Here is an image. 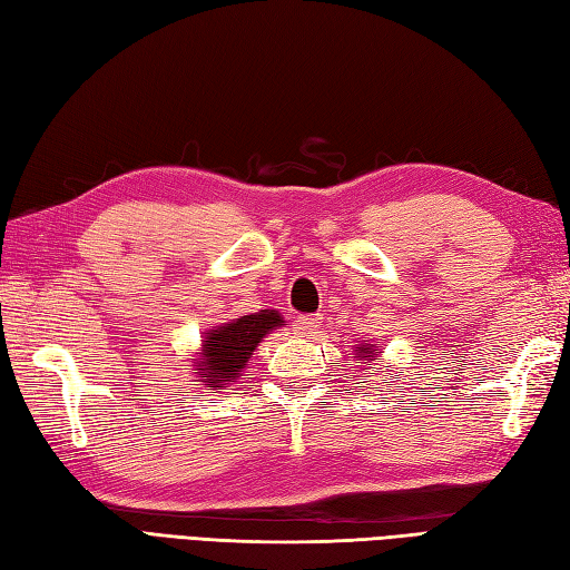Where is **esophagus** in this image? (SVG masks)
I'll return each instance as SVG.
<instances>
[{
    "label": "esophagus",
    "mask_w": 570,
    "mask_h": 570,
    "mask_svg": "<svg viewBox=\"0 0 570 570\" xmlns=\"http://www.w3.org/2000/svg\"><path fill=\"white\" fill-rule=\"evenodd\" d=\"M320 326H322V317H317V314H302V317H297V320L293 322L295 334H299V336L317 334Z\"/></svg>",
    "instance_id": "esophagus-1"
}]
</instances>
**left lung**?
<instances>
[{"mask_svg":"<svg viewBox=\"0 0 570 570\" xmlns=\"http://www.w3.org/2000/svg\"><path fill=\"white\" fill-rule=\"evenodd\" d=\"M376 351L375 354L372 353L371 346H356V356H353V358H358V361H373L375 356H377V348H373ZM371 365V363H368Z\"/></svg>","mask_w":570,"mask_h":570,"instance_id":"1","label":"left lung"}]
</instances>
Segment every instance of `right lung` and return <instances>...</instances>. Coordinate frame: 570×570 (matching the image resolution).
Listing matches in <instances>:
<instances>
[{
	"instance_id": "obj_1",
	"label": "right lung",
	"mask_w": 570,
	"mask_h": 570,
	"mask_svg": "<svg viewBox=\"0 0 570 570\" xmlns=\"http://www.w3.org/2000/svg\"><path fill=\"white\" fill-rule=\"evenodd\" d=\"M281 324V314L273 309H261L236 322L212 328L205 336V348H202L195 371H199L202 381L212 387L234 383L238 373L246 368L253 348L261 344L265 334Z\"/></svg>"
}]
</instances>
